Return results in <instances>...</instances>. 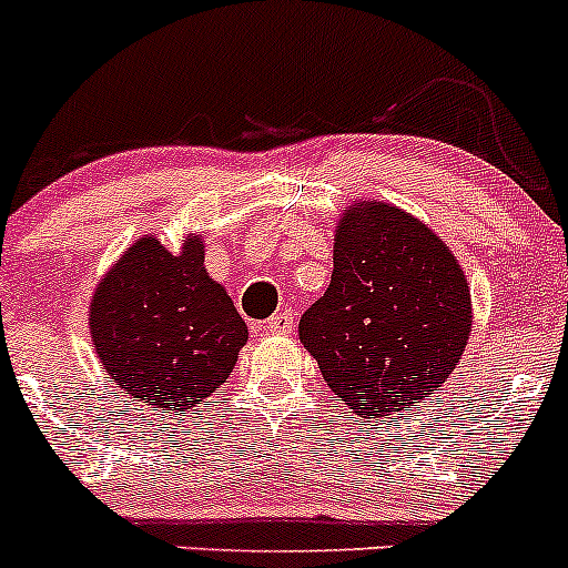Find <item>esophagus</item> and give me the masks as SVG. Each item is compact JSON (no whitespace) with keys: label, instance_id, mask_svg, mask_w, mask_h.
<instances>
[{"label":"esophagus","instance_id":"34e87169","mask_svg":"<svg viewBox=\"0 0 568 568\" xmlns=\"http://www.w3.org/2000/svg\"><path fill=\"white\" fill-rule=\"evenodd\" d=\"M264 332H270V334H291V332H294V315H291V310L274 313L270 321H264Z\"/></svg>","mask_w":568,"mask_h":568}]
</instances>
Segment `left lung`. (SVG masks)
Here are the masks:
<instances>
[{
  "instance_id": "8db88e82",
  "label": "left lung",
  "mask_w": 568,
  "mask_h": 568,
  "mask_svg": "<svg viewBox=\"0 0 568 568\" xmlns=\"http://www.w3.org/2000/svg\"><path fill=\"white\" fill-rule=\"evenodd\" d=\"M469 332V285L439 236L383 202L353 204L332 285L298 321L328 388L364 417L402 413L450 377Z\"/></svg>"
}]
</instances>
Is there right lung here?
I'll return each instance as SVG.
<instances>
[{"label":"right lung","mask_w":568,"mask_h":568,"mask_svg":"<svg viewBox=\"0 0 568 568\" xmlns=\"http://www.w3.org/2000/svg\"><path fill=\"white\" fill-rule=\"evenodd\" d=\"M91 339L110 379L136 402L185 413L232 375L247 326L204 270V247L172 255L155 236L136 240L99 283Z\"/></svg>","instance_id":"add662e5"}]
</instances>
